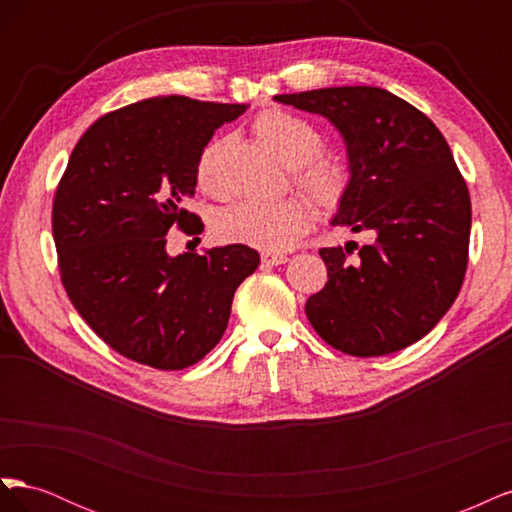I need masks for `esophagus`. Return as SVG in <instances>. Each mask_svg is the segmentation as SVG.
<instances>
[{
	"mask_svg": "<svg viewBox=\"0 0 512 512\" xmlns=\"http://www.w3.org/2000/svg\"><path fill=\"white\" fill-rule=\"evenodd\" d=\"M262 262H265V265L277 267V265H284V262H288V256H286V254H273V252H265V254H262Z\"/></svg>",
	"mask_w": 512,
	"mask_h": 512,
	"instance_id": "34e87169",
	"label": "esophagus"
}]
</instances>
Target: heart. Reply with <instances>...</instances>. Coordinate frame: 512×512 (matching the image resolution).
Wrapping results in <instances>:
<instances>
[{"label":"heart","instance_id":"obj_1","mask_svg":"<svg viewBox=\"0 0 512 512\" xmlns=\"http://www.w3.org/2000/svg\"><path fill=\"white\" fill-rule=\"evenodd\" d=\"M258 141L286 168H292L294 183L312 196L318 205L333 207L346 190V170L322 151L320 132L305 119L269 108L254 119ZM228 138L215 136L200 149L196 160L198 188L218 196L224 192L222 160ZM314 209L301 198H282L273 203L237 200L215 213L213 230L224 241L245 243L265 252H284L297 243L312 224Z\"/></svg>","mask_w":512,"mask_h":512}]
</instances>
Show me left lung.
Returning <instances> with one entry per match:
<instances>
[{
	"label": "left lung",
	"mask_w": 512,
	"mask_h": 512,
	"mask_svg": "<svg viewBox=\"0 0 512 512\" xmlns=\"http://www.w3.org/2000/svg\"><path fill=\"white\" fill-rule=\"evenodd\" d=\"M275 102L329 119L350 179L333 226L374 232L348 258L322 247L329 282L305 314L329 346L382 356L425 337L455 303L468 267L472 205L451 147L427 115L380 87H324Z\"/></svg>",
	"instance_id": "8db88e82"
}]
</instances>
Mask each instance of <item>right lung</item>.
Wrapping results in <instances>:
<instances>
[{
	"instance_id": "obj_1",
	"label": "right lung",
	"mask_w": 512,
	"mask_h": 512,
	"mask_svg": "<svg viewBox=\"0 0 512 512\" xmlns=\"http://www.w3.org/2000/svg\"><path fill=\"white\" fill-rule=\"evenodd\" d=\"M247 104L160 96L100 117L76 143L53 203L61 282L96 335L128 359L173 371L222 339L235 290L260 256L232 243L205 256L166 252L175 224L200 235L183 209L196 160L213 132Z\"/></svg>"
}]
</instances>
